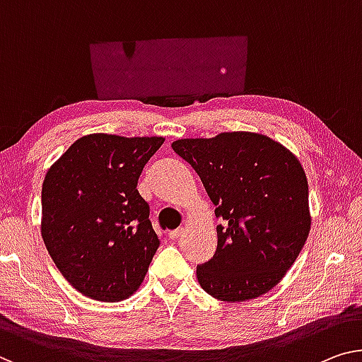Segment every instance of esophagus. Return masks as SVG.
<instances>
[{
  "instance_id": "esophagus-1",
  "label": "esophagus",
  "mask_w": 362,
  "mask_h": 362,
  "mask_svg": "<svg viewBox=\"0 0 362 362\" xmlns=\"http://www.w3.org/2000/svg\"><path fill=\"white\" fill-rule=\"evenodd\" d=\"M182 235H183V228H179V229H175V230H170V233H169V239L177 240V239H180Z\"/></svg>"
}]
</instances>
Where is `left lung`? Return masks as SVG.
<instances>
[{
	"label": "left lung",
	"mask_w": 362,
	"mask_h": 362,
	"mask_svg": "<svg viewBox=\"0 0 362 362\" xmlns=\"http://www.w3.org/2000/svg\"><path fill=\"white\" fill-rule=\"evenodd\" d=\"M172 149L198 174L216 218L218 247L197 267L202 288L224 302L260 298L281 281L310 230L309 185L298 158L265 134L187 138Z\"/></svg>",
	"instance_id": "1"
}]
</instances>
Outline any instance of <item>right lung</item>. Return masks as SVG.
Segmentation results:
<instances>
[{"instance_id":"right-lung-1","label":"right lung","mask_w":362,"mask_h":362,"mask_svg":"<svg viewBox=\"0 0 362 362\" xmlns=\"http://www.w3.org/2000/svg\"><path fill=\"white\" fill-rule=\"evenodd\" d=\"M164 138L94 133L48 169L42 185V239L60 273L102 302L132 296L159 247L138 179Z\"/></svg>"}]
</instances>
